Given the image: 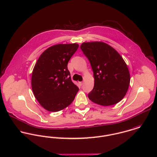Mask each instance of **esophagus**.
Returning a JSON list of instances; mask_svg holds the SVG:
<instances>
[{"mask_svg": "<svg viewBox=\"0 0 157 157\" xmlns=\"http://www.w3.org/2000/svg\"><path fill=\"white\" fill-rule=\"evenodd\" d=\"M79 83H80V85L82 86V85L83 84V82H79Z\"/></svg>", "mask_w": 157, "mask_h": 157, "instance_id": "esophagus-1", "label": "esophagus"}]
</instances>
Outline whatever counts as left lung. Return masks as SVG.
I'll return each mask as SVG.
<instances>
[{
	"label": "left lung",
	"instance_id": "1",
	"mask_svg": "<svg viewBox=\"0 0 157 157\" xmlns=\"http://www.w3.org/2000/svg\"><path fill=\"white\" fill-rule=\"evenodd\" d=\"M80 48L90 63L94 78V88L88 95L89 99L104 106L120 102L130 82L129 70L122 57L102 42H84Z\"/></svg>",
	"mask_w": 157,
	"mask_h": 157
}]
</instances>
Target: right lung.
<instances>
[{
  "instance_id": "right-lung-1",
  "label": "right lung",
  "mask_w": 157,
  "mask_h": 157,
  "mask_svg": "<svg viewBox=\"0 0 157 157\" xmlns=\"http://www.w3.org/2000/svg\"><path fill=\"white\" fill-rule=\"evenodd\" d=\"M78 48L77 44L53 45L42 53L34 66L33 91L39 104L48 111L58 112L69 105L78 91L67 69Z\"/></svg>"
}]
</instances>
